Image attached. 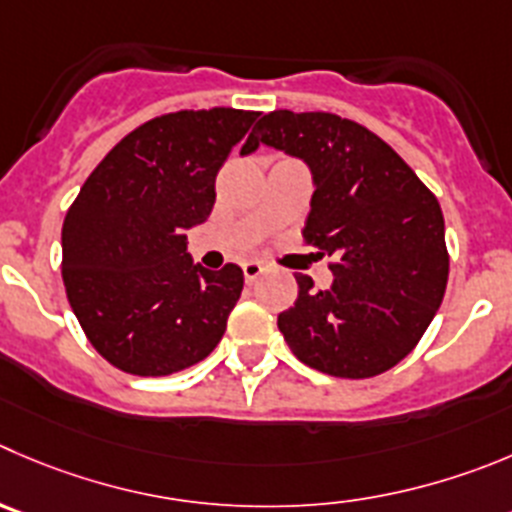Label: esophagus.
<instances>
[{"instance_id": "esophagus-1", "label": "esophagus", "mask_w": 512, "mask_h": 512, "mask_svg": "<svg viewBox=\"0 0 512 512\" xmlns=\"http://www.w3.org/2000/svg\"><path fill=\"white\" fill-rule=\"evenodd\" d=\"M241 269H243V276H246L248 284H253V281H256L261 274H264L266 266L261 264V261H246V264H243Z\"/></svg>"}]
</instances>
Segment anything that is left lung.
<instances>
[{"label": "left lung", "instance_id": "8db88e82", "mask_svg": "<svg viewBox=\"0 0 512 512\" xmlns=\"http://www.w3.org/2000/svg\"><path fill=\"white\" fill-rule=\"evenodd\" d=\"M259 145L309 165L304 238L334 259L329 289L296 276L299 296L279 314L286 344L332 377L387 372L417 347L445 296L450 256L440 203L382 138L339 115L274 110L241 155Z\"/></svg>", "mask_w": 512, "mask_h": 512}]
</instances>
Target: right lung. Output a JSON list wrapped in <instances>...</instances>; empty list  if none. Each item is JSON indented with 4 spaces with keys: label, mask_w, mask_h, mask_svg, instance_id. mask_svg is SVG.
Wrapping results in <instances>:
<instances>
[{
    "label": "right lung",
    "mask_w": 512,
    "mask_h": 512,
    "mask_svg": "<svg viewBox=\"0 0 512 512\" xmlns=\"http://www.w3.org/2000/svg\"><path fill=\"white\" fill-rule=\"evenodd\" d=\"M259 113L211 107L148 120L102 158L62 223V281L92 347L128 374L165 377L216 349L243 271L193 264L188 236Z\"/></svg>",
    "instance_id": "add662e5"
}]
</instances>
